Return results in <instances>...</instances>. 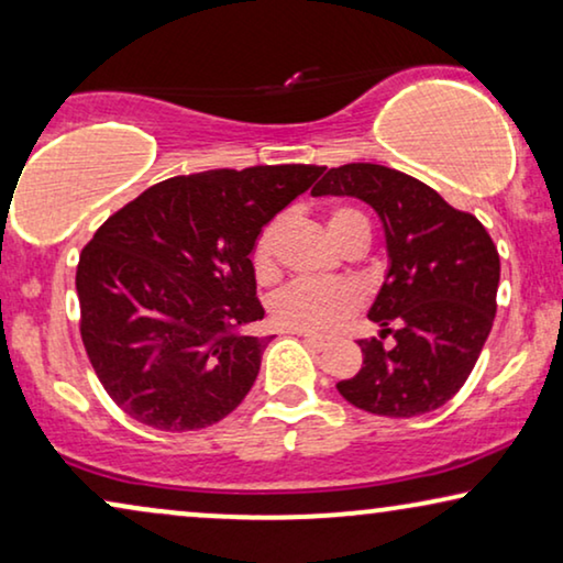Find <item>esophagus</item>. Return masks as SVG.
I'll use <instances>...</instances> for the list:
<instances>
[{
    "mask_svg": "<svg viewBox=\"0 0 563 563\" xmlns=\"http://www.w3.org/2000/svg\"><path fill=\"white\" fill-rule=\"evenodd\" d=\"M297 335L302 338V343L307 345V349H312V351L325 349V341H322V338H318V335H310V333H297Z\"/></svg>",
    "mask_w": 563,
    "mask_h": 563,
    "instance_id": "1",
    "label": "esophagus"
}]
</instances>
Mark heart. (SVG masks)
I'll use <instances>...</instances> for the list:
<instances>
[{
  "instance_id": "1",
  "label": "heart",
  "mask_w": 563,
  "mask_h": 563,
  "mask_svg": "<svg viewBox=\"0 0 563 563\" xmlns=\"http://www.w3.org/2000/svg\"><path fill=\"white\" fill-rule=\"evenodd\" d=\"M361 218L353 210H335L330 214V228L338 222ZM282 233V220L268 222L253 245V268L258 279H272L276 272V241ZM361 289L349 282H291L272 297V318L276 325L310 335H330L361 307Z\"/></svg>"
}]
</instances>
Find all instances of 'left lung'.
<instances>
[{
    "mask_svg": "<svg viewBox=\"0 0 563 563\" xmlns=\"http://www.w3.org/2000/svg\"><path fill=\"white\" fill-rule=\"evenodd\" d=\"M328 195L372 207L387 245V274L368 307L379 338L358 341L364 366L335 387L353 407L384 418L433 412L464 387L495 322V243L474 214L395 168H330L312 189V197ZM387 332L396 338L389 350Z\"/></svg>",
    "mask_w": 563,
    "mask_h": 563,
    "instance_id": "obj_1",
    "label": "left lung"
}]
</instances>
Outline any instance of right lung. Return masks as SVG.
<instances>
[{"label":"right lung","instance_id":"1","mask_svg":"<svg viewBox=\"0 0 563 563\" xmlns=\"http://www.w3.org/2000/svg\"><path fill=\"white\" fill-rule=\"evenodd\" d=\"M320 166L174 176L114 212L81 251V341L120 410L156 430L225 418L256 382L274 335L256 299L261 230L312 187Z\"/></svg>","mask_w":563,"mask_h":563}]
</instances>
